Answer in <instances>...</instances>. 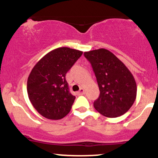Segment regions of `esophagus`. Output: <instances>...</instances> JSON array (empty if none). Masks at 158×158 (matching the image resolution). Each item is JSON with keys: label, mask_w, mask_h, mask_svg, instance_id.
<instances>
[{"label": "esophagus", "mask_w": 158, "mask_h": 158, "mask_svg": "<svg viewBox=\"0 0 158 158\" xmlns=\"http://www.w3.org/2000/svg\"><path fill=\"white\" fill-rule=\"evenodd\" d=\"M78 95H83L85 94V89L84 88H80V90L77 92Z\"/></svg>", "instance_id": "esophagus-1"}]
</instances>
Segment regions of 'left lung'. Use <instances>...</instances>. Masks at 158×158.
<instances>
[{
    "label": "left lung",
    "mask_w": 158,
    "mask_h": 158,
    "mask_svg": "<svg viewBox=\"0 0 158 158\" xmlns=\"http://www.w3.org/2000/svg\"><path fill=\"white\" fill-rule=\"evenodd\" d=\"M84 56L92 65L100 91L94 108L110 118L126 114L137 97V85L130 70L106 49L85 52Z\"/></svg>",
    "instance_id": "left-lung-1"
}]
</instances>
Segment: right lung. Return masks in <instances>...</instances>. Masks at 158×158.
<instances>
[{
    "instance_id": "1",
    "label": "right lung",
    "mask_w": 158,
    "mask_h": 158,
    "mask_svg": "<svg viewBox=\"0 0 158 158\" xmlns=\"http://www.w3.org/2000/svg\"><path fill=\"white\" fill-rule=\"evenodd\" d=\"M81 54L65 47L54 49L32 69L27 79L28 97L45 118L60 119L70 111L76 97L69 91L65 76Z\"/></svg>"
}]
</instances>
